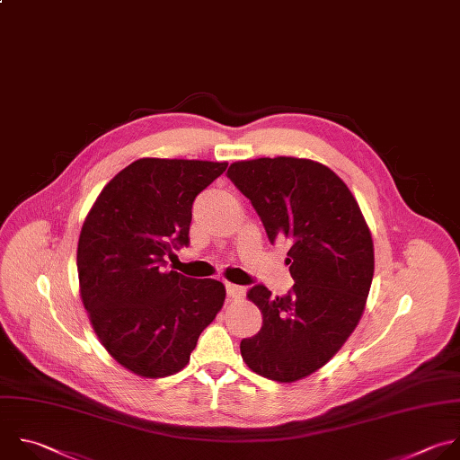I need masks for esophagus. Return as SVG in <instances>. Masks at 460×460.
I'll use <instances>...</instances> for the list:
<instances>
[{"mask_svg": "<svg viewBox=\"0 0 460 460\" xmlns=\"http://www.w3.org/2000/svg\"><path fill=\"white\" fill-rule=\"evenodd\" d=\"M226 290H227V296L231 299H240L243 296V287L242 285H236V283H226Z\"/></svg>", "mask_w": 460, "mask_h": 460, "instance_id": "1", "label": "esophagus"}]
</instances>
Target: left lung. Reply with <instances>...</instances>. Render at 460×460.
Segmentation results:
<instances>
[{
  "label": "left lung",
  "instance_id": "left-lung-1",
  "mask_svg": "<svg viewBox=\"0 0 460 460\" xmlns=\"http://www.w3.org/2000/svg\"><path fill=\"white\" fill-rule=\"evenodd\" d=\"M231 182L251 200L269 242L287 238L294 285L283 296L256 283L258 334L240 343L247 367L292 383L322 368L354 332L374 278L368 226L347 184L327 166L294 157L234 163Z\"/></svg>",
  "mask_w": 460,
  "mask_h": 460
}]
</instances>
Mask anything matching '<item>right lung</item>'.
Wrapping results in <instances>:
<instances>
[{"label": "right lung", "mask_w": 460, "mask_h": 460, "mask_svg": "<svg viewBox=\"0 0 460 460\" xmlns=\"http://www.w3.org/2000/svg\"><path fill=\"white\" fill-rule=\"evenodd\" d=\"M227 163L140 159L90 209L77 245L81 297L104 349L142 377L182 370L226 299L218 279L166 270L190 247L191 209Z\"/></svg>", "instance_id": "add662e5"}]
</instances>
